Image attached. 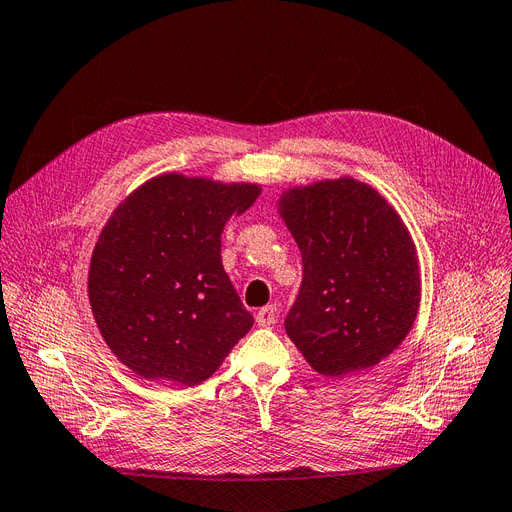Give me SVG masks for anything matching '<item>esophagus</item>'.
Here are the masks:
<instances>
[{
  "instance_id": "1",
  "label": "esophagus",
  "mask_w": 512,
  "mask_h": 512,
  "mask_svg": "<svg viewBox=\"0 0 512 512\" xmlns=\"http://www.w3.org/2000/svg\"><path fill=\"white\" fill-rule=\"evenodd\" d=\"M277 319V306L275 304H269V306H262V309L256 313V323L260 327H267V325H273Z\"/></svg>"
}]
</instances>
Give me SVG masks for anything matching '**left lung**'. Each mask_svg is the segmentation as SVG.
Instances as JSON below:
<instances>
[{
  "instance_id": "left-lung-1",
  "label": "left lung",
  "mask_w": 512,
  "mask_h": 512,
  "mask_svg": "<svg viewBox=\"0 0 512 512\" xmlns=\"http://www.w3.org/2000/svg\"><path fill=\"white\" fill-rule=\"evenodd\" d=\"M279 210L302 254L285 332L323 376L380 363L412 330L420 304L416 250L401 218L353 178L294 189Z\"/></svg>"
}]
</instances>
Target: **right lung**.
<instances>
[{
	"label": "right lung",
	"mask_w": 512,
	"mask_h": 512,
	"mask_svg": "<svg viewBox=\"0 0 512 512\" xmlns=\"http://www.w3.org/2000/svg\"><path fill=\"white\" fill-rule=\"evenodd\" d=\"M258 193L168 174L115 210L92 254L88 292L102 338L132 372L195 386L250 332L254 317L222 269L220 233Z\"/></svg>",
	"instance_id": "obj_1"
}]
</instances>
